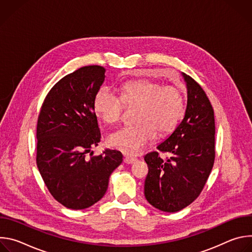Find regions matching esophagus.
Instances as JSON below:
<instances>
[{"instance_id": "obj_1", "label": "esophagus", "mask_w": 252, "mask_h": 252, "mask_svg": "<svg viewBox=\"0 0 252 252\" xmlns=\"http://www.w3.org/2000/svg\"><path fill=\"white\" fill-rule=\"evenodd\" d=\"M124 161L126 162V163H127V164H131V163H133L134 161H136V158H133V157H130V156H125V158H124Z\"/></svg>"}]
</instances>
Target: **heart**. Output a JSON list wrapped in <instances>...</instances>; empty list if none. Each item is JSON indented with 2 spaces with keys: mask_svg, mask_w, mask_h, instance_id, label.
Instances as JSON below:
<instances>
[{
  "mask_svg": "<svg viewBox=\"0 0 252 252\" xmlns=\"http://www.w3.org/2000/svg\"><path fill=\"white\" fill-rule=\"evenodd\" d=\"M124 103L137 107L134 126L119 129L107 137L113 148L127 154L141 152L158 133L166 135L174 130L184 115V96L173 86H162L151 80L127 82L121 87V98L106 88H100L94 99L96 117L105 124L121 120Z\"/></svg>",
  "mask_w": 252,
  "mask_h": 252,
  "instance_id": "obj_1",
  "label": "heart"
}]
</instances>
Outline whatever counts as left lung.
<instances>
[{"label":"left lung","instance_id":"obj_1","mask_svg":"<svg viewBox=\"0 0 252 252\" xmlns=\"http://www.w3.org/2000/svg\"><path fill=\"white\" fill-rule=\"evenodd\" d=\"M182 75L188 91L185 117L158 146L169 158L164 160L158 152L145 157L149 166L145 196L153 206L166 212L182 210L197 198L215 157V125L210 101L192 78Z\"/></svg>","mask_w":252,"mask_h":252}]
</instances>
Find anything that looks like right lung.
Wrapping results in <instances>:
<instances>
[{
  "mask_svg": "<svg viewBox=\"0 0 252 252\" xmlns=\"http://www.w3.org/2000/svg\"><path fill=\"white\" fill-rule=\"evenodd\" d=\"M104 74V67L88 65L63 77L47 94L39 115L37 165L54 198L70 209L97 202L123 161L121 152L107 149L86 158L100 141L94 99Z\"/></svg>",
  "mask_w": 252,
  "mask_h": 252,
  "instance_id": "right-lung-1",
  "label": "right lung"
}]
</instances>
